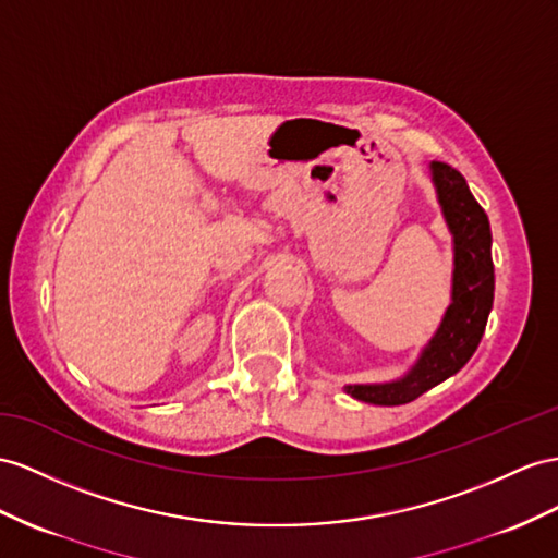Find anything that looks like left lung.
I'll return each mask as SVG.
<instances>
[{
	"instance_id": "left-lung-1",
	"label": "left lung",
	"mask_w": 558,
	"mask_h": 558,
	"mask_svg": "<svg viewBox=\"0 0 558 558\" xmlns=\"http://www.w3.org/2000/svg\"><path fill=\"white\" fill-rule=\"evenodd\" d=\"M432 181L452 233V299L436 335L422 349L408 375L387 384H353L344 391L363 403L403 405L446 381L466 365L481 344L495 294L493 235L488 214L471 195L460 171L432 162Z\"/></svg>"
}]
</instances>
